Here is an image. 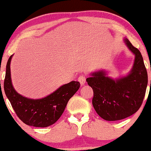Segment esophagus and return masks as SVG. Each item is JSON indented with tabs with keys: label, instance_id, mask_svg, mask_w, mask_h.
Returning a JSON list of instances; mask_svg holds the SVG:
<instances>
[{
	"label": "esophagus",
	"instance_id": "esophagus-1",
	"mask_svg": "<svg viewBox=\"0 0 151 151\" xmlns=\"http://www.w3.org/2000/svg\"><path fill=\"white\" fill-rule=\"evenodd\" d=\"M78 81L80 82L81 85V86L84 85V84L86 83V76L84 75L80 76L78 77Z\"/></svg>",
	"mask_w": 151,
	"mask_h": 151
}]
</instances>
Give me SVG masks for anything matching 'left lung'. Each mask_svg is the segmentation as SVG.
Here are the masks:
<instances>
[{
  "mask_svg": "<svg viewBox=\"0 0 151 151\" xmlns=\"http://www.w3.org/2000/svg\"><path fill=\"white\" fill-rule=\"evenodd\" d=\"M134 55L130 71L126 76L112 78L104 70L95 71L86 81L93 91L92 104L102 119L116 121L131 116L140 107L147 85V73L140 52L127 38L123 40Z\"/></svg>",
  "mask_w": 151,
  "mask_h": 151,
  "instance_id": "1",
  "label": "left lung"
}]
</instances>
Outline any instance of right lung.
Instances as JSON below:
<instances>
[{
    "mask_svg": "<svg viewBox=\"0 0 151 151\" xmlns=\"http://www.w3.org/2000/svg\"><path fill=\"white\" fill-rule=\"evenodd\" d=\"M12 57L9 58L6 65L4 91L16 114L27 125L37 127L52 125L61 116L70 99L80 88V83L73 81L64 84L44 98H27L19 94L13 86L10 67Z\"/></svg>",
    "mask_w": 151,
    "mask_h": 151,
    "instance_id": "1",
    "label": "right lung"
}]
</instances>
